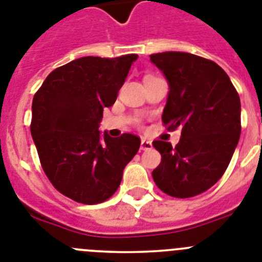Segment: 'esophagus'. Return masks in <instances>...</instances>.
Returning <instances> with one entry per match:
<instances>
[{
    "label": "esophagus",
    "instance_id": "esophagus-1",
    "mask_svg": "<svg viewBox=\"0 0 262 262\" xmlns=\"http://www.w3.org/2000/svg\"><path fill=\"white\" fill-rule=\"evenodd\" d=\"M151 149H153L151 141L142 138V140H141V150H151Z\"/></svg>",
    "mask_w": 262,
    "mask_h": 262
}]
</instances>
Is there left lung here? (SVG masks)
<instances>
[{"instance_id": "obj_1", "label": "left lung", "mask_w": 262, "mask_h": 262, "mask_svg": "<svg viewBox=\"0 0 262 262\" xmlns=\"http://www.w3.org/2000/svg\"><path fill=\"white\" fill-rule=\"evenodd\" d=\"M150 62L169 84L163 124L182 129L175 147L166 141L153 142L162 161L151 175L170 196H195L212 187L231 162L241 133L240 97L212 60L167 51L150 55Z\"/></svg>"}]
</instances>
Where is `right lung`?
Here are the masks:
<instances>
[{"label": "right lung", "instance_id": "right-lung-1", "mask_svg": "<svg viewBox=\"0 0 262 262\" xmlns=\"http://www.w3.org/2000/svg\"><path fill=\"white\" fill-rule=\"evenodd\" d=\"M138 58L84 56L56 68L33 99L31 137L52 186L70 199L97 204L116 192L125 166L140 149V137H111L99 130L104 108Z\"/></svg>", "mask_w": 262, "mask_h": 262}]
</instances>
